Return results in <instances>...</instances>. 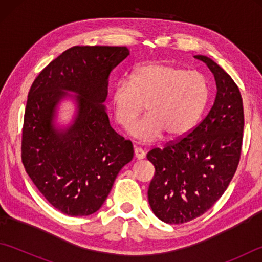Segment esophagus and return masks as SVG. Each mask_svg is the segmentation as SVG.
<instances>
[{
    "label": "esophagus",
    "mask_w": 262,
    "mask_h": 262,
    "mask_svg": "<svg viewBox=\"0 0 262 262\" xmlns=\"http://www.w3.org/2000/svg\"><path fill=\"white\" fill-rule=\"evenodd\" d=\"M134 155H135V158H136L137 160H142V159L145 158V152H144L142 148L136 147V148L134 149Z\"/></svg>",
    "instance_id": "1"
}]
</instances>
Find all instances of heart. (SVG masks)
<instances>
[{"instance_id": "b5f03b06", "label": "heart", "mask_w": 262, "mask_h": 262, "mask_svg": "<svg viewBox=\"0 0 262 262\" xmlns=\"http://www.w3.org/2000/svg\"><path fill=\"white\" fill-rule=\"evenodd\" d=\"M209 96V82L200 72L153 63L135 70L129 80L117 82L110 101L114 118L124 129L134 124L146 103L147 115L130 128V134L142 143H153L164 133L177 137L191 130Z\"/></svg>"}]
</instances>
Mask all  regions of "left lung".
<instances>
[{
    "label": "left lung",
    "instance_id": "8db88e82",
    "mask_svg": "<svg viewBox=\"0 0 262 262\" xmlns=\"http://www.w3.org/2000/svg\"><path fill=\"white\" fill-rule=\"evenodd\" d=\"M193 57L214 74L217 93L213 107L185 137L147 153L155 168L148 203L168 224L187 223L206 213L229 187L241 157L244 113L240 90L213 59Z\"/></svg>",
    "mask_w": 262,
    "mask_h": 262
}]
</instances>
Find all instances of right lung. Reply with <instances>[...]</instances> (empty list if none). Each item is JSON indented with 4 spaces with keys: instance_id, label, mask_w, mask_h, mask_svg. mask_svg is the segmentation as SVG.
Listing matches in <instances>:
<instances>
[{
    "instance_id": "right-lung-1",
    "label": "right lung",
    "mask_w": 262,
    "mask_h": 262,
    "mask_svg": "<svg viewBox=\"0 0 262 262\" xmlns=\"http://www.w3.org/2000/svg\"><path fill=\"white\" fill-rule=\"evenodd\" d=\"M127 47L74 46L52 60L28 93L21 159L26 172L49 204L70 216L101 207L122 166L130 162V141L113 129L103 102L110 72ZM74 92L77 117L70 127L53 125L56 105Z\"/></svg>"
}]
</instances>
